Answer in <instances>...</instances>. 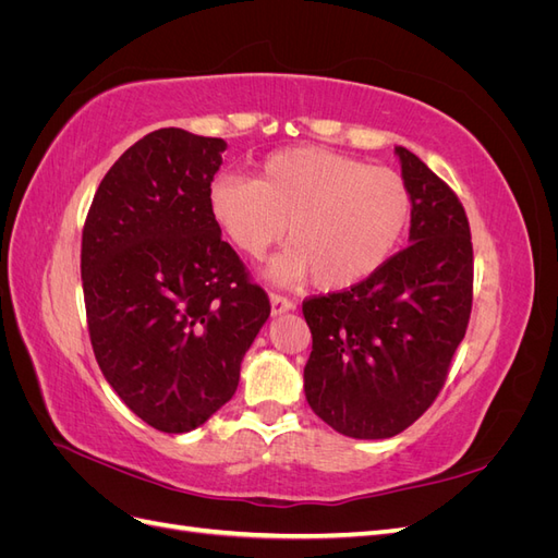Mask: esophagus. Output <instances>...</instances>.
Instances as JSON below:
<instances>
[{
  "label": "esophagus",
  "mask_w": 558,
  "mask_h": 558,
  "mask_svg": "<svg viewBox=\"0 0 558 558\" xmlns=\"http://www.w3.org/2000/svg\"><path fill=\"white\" fill-rule=\"evenodd\" d=\"M269 307H272V316H281L286 312H293L295 302L283 295H269Z\"/></svg>",
  "instance_id": "34e87169"
}]
</instances>
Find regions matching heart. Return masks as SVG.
I'll list each match as a JSON object with an SVG mask.
<instances>
[{
	"label": "heart",
	"mask_w": 558,
	"mask_h": 558,
	"mask_svg": "<svg viewBox=\"0 0 558 558\" xmlns=\"http://www.w3.org/2000/svg\"><path fill=\"white\" fill-rule=\"evenodd\" d=\"M218 232L248 258L283 240L265 279L293 286L316 277L324 291H347L393 258L412 221V193L386 167L335 150L300 146L265 158L253 181L221 174L207 189Z\"/></svg>",
	"instance_id": "heart-1"
}]
</instances>
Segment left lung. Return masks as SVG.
Returning a JSON list of instances; mask_svg holds the SVG:
<instances>
[{"mask_svg":"<svg viewBox=\"0 0 558 558\" xmlns=\"http://www.w3.org/2000/svg\"><path fill=\"white\" fill-rule=\"evenodd\" d=\"M412 193L410 246L344 293L302 305L312 330L305 396L356 440H386L424 414L447 379L472 307L470 226L459 197L396 146Z\"/></svg>","mask_w":558,"mask_h":558,"instance_id":"8db88e82","label":"left lung"}]
</instances>
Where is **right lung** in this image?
Instances as JSON below:
<instances>
[{
  "mask_svg": "<svg viewBox=\"0 0 558 558\" xmlns=\"http://www.w3.org/2000/svg\"><path fill=\"white\" fill-rule=\"evenodd\" d=\"M223 140L162 128L99 183L83 228L81 279L95 359L128 408L189 433L223 408L269 316L207 211Z\"/></svg>",
  "mask_w": 558,
  "mask_h": 558,
  "instance_id": "1",
  "label": "right lung"
}]
</instances>
